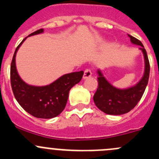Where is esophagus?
<instances>
[{"label": "esophagus", "mask_w": 159, "mask_h": 159, "mask_svg": "<svg viewBox=\"0 0 159 159\" xmlns=\"http://www.w3.org/2000/svg\"><path fill=\"white\" fill-rule=\"evenodd\" d=\"M92 73H91V70L90 68H86L84 71V75H83V78L86 79V78H89L91 76Z\"/></svg>", "instance_id": "1"}]
</instances>
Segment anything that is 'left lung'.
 Masks as SVG:
<instances>
[{
    "label": "left lung",
    "instance_id": "8db88e82",
    "mask_svg": "<svg viewBox=\"0 0 159 159\" xmlns=\"http://www.w3.org/2000/svg\"><path fill=\"white\" fill-rule=\"evenodd\" d=\"M129 36L133 44L141 46L140 49L145 57V74L142 80L135 86L121 90L113 87L104 78L100 70H98V85L93 99L96 106L108 115H122L132 110L142 98L148 82L150 64L146 51L139 40L129 34Z\"/></svg>",
    "mask_w": 159,
    "mask_h": 159
}]
</instances>
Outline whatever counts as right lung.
Instances as JSON below:
<instances>
[{"mask_svg":"<svg viewBox=\"0 0 159 159\" xmlns=\"http://www.w3.org/2000/svg\"><path fill=\"white\" fill-rule=\"evenodd\" d=\"M41 28L29 36L42 33ZM26 38L14 51L11 65V84L13 93L19 105L32 116L39 118H52L60 115L66 106L69 91L82 78L84 71L72 72L63 75L51 84L43 87L28 85L17 74L15 56L17 50Z\"/></svg>","mask_w":159,"mask_h":159,"instance_id":"obj_1","label":"right lung"}]
</instances>
